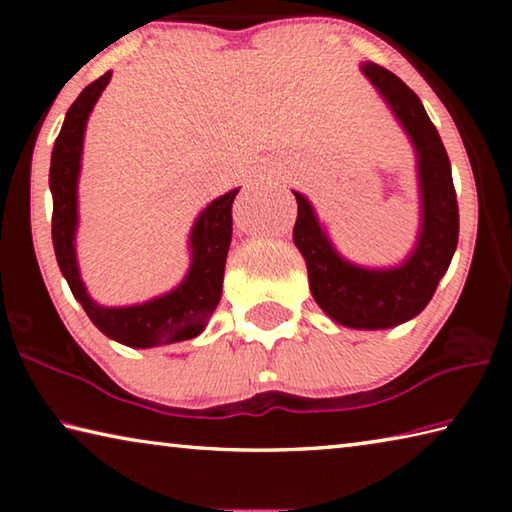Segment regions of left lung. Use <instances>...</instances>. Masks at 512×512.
<instances>
[{"label": "left lung", "mask_w": 512, "mask_h": 512, "mask_svg": "<svg viewBox=\"0 0 512 512\" xmlns=\"http://www.w3.org/2000/svg\"><path fill=\"white\" fill-rule=\"evenodd\" d=\"M361 74L375 85L413 146L420 194L418 237L400 264H354L336 250L309 198L293 192L298 201L293 244L305 257L311 296L334 323L388 329L415 318L429 305L458 244V205L452 164L418 94L375 63H361Z\"/></svg>", "instance_id": "obj_1"}]
</instances>
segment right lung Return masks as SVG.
Listing matches in <instances>:
<instances>
[{"mask_svg":"<svg viewBox=\"0 0 512 512\" xmlns=\"http://www.w3.org/2000/svg\"><path fill=\"white\" fill-rule=\"evenodd\" d=\"M110 76L112 72H106L79 94V99L67 110L63 128L56 137L49 169V189L54 196L51 239H54L60 273L92 323L108 339L128 348L146 350L194 339L207 327V320L221 300L225 257L232 239V203L239 187L214 198L196 216L187 241L189 268L178 287L137 305H99L81 277L76 230H79V176L85 126L94 103L110 83Z\"/></svg>","mask_w":512,"mask_h":512,"instance_id":"obj_1","label":"right lung"}]
</instances>
